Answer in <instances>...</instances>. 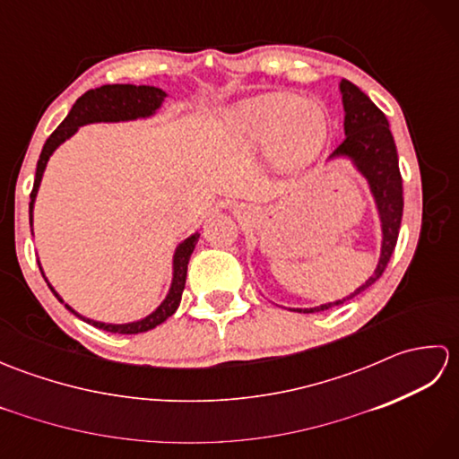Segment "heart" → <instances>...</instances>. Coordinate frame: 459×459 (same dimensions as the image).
<instances>
[{
    "instance_id": "b5f03b06",
    "label": "heart",
    "mask_w": 459,
    "mask_h": 459,
    "mask_svg": "<svg viewBox=\"0 0 459 459\" xmlns=\"http://www.w3.org/2000/svg\"><path fill=\"white\" fill-rule=\"evenodd\" d=\"M230 135L248 150L268 148L280 171L314 161L327 140V116L317 102L290 92H266L238 102L229 114Z\"/></svg>"
}]
</instances>
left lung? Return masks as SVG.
Masks as SVG:
<instances>
[{"label":"left lung","mask_w":459,"mask_h":459,"mask_svg":"<svg viewBox=\"0 0 459 459\" xmlns=\"http://www.w3.org/2000/svg\"><path fill=\"white\" fill-rule=\"evenodd\" d=\"M341 94H343L345 108V140L331 153V158H335V155H347L368 179L370 191H373L378 207L380 221H383V252H380L375 274L363 286L357 288L353 294L317 307L291 309L299 311V314H316V311H325L341 306L347 299H353L360 291H365L368 286H373L383 276L388 260H391L394 252L398 230H401L404 207L403 175L401 169H398V153L391 128H388L386 116L377 108L375 102L359 86L349 82L347 79L341 81Z\"/></svg>","instance_id":"obj_1"}]
</instances>
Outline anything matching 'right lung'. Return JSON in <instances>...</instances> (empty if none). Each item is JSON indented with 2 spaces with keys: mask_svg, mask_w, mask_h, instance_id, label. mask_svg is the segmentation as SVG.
<instances>
[{
  "mask_svg": "<svg viewBox=\"0 0 459 459\" xmlns=\"http://www.w3.org/2000/svg\"><path fill=\"white\" fill-rule=\"evenodd\" d=\"M165 99V92L161 89H155V86H135V84H104L99 86V89L84 92L79 100L74 102V106L68 112L66 118L61 122V126L48 135L41 155H39L37 161V171H35V183H33V191L29 197H31V203H29V222L33 224V203H35V195L39 189V183H41L45 165L51 158V153L61 145L66 138L79 130V126L84 124H92V122H120V120H135V118H145V116H152L155 110L160 108L161 102ZM199 235L189 237L185 242L178 247L173 256V281H171V290L168 298L163 299V304L150 314L142 321H135V324H126V325H110V324H100V321H92L86 319L82 316L76 314L73 307H68V311H73L74 316H79L81 319L89 321L94 327L110 331V333H122V335H134V333H143V331H150L153 327H158L163 324L165 319L171 317L175 314V309L179 307L181 294L185 288V278H187V264L189 258L195 250V245H197ZM43 274V272H41ZM45 278V274H43ZM47 281V278H45ZM55 298L58 301H63L58 298L53 286L48 284Z\"/></svg>",
  "mask_w": 459,
  "mask_h": 459,
  "instance_id": "obj_1",
  "label": "right lung"
}]
</instances>
